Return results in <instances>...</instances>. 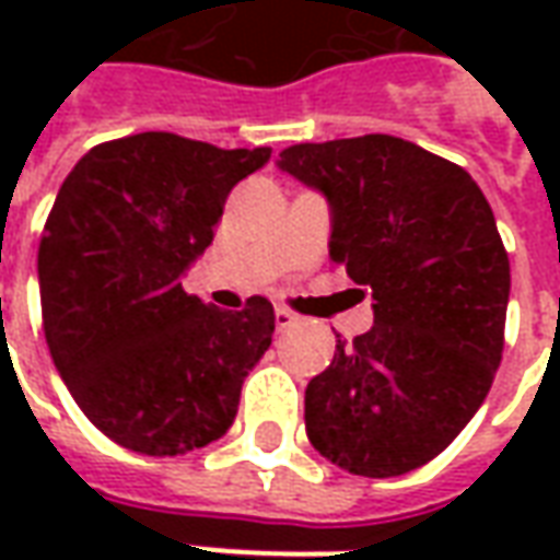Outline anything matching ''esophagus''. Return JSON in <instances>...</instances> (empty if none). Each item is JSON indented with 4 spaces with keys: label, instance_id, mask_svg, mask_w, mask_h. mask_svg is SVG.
I'll use <instances>...</instances> for the list:
<instances>
[{
    "label": "esophagus",
    "instance_id": "1",
    "mask_svg": "<svg viewBox=\"0 0 560 560\" xmlns=\"http://www.w3.org/2000/svg\"><path fill=\"white\" fill-rule=\"evenodd\" d=\"M296 320H300V317L293 315L291 308H284V305H276V327L288 329V327H293Z\"/></svg>",
    "mask_w": 560,
    "mask_h": 560
}]
</instances>
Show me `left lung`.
Segmentation results:
<instances>
[{"label": "left lung", "instance_id": "left-lung-1", "mask_svg": "<svg viewBox=\"0 0 560 560\" xmlns=\"http://www.w3.org/2000/svg\"><path fill=\"white\" fill-rule=\"evenodd\" d=\"M279 167L329 203V257L375 324L305 387V432L360 477H399L453 444L504 351L510 260L480 185L389 135L296 143Z\"/></svg>", "mask_w": 560, "mask_h": 560}]
</instances>
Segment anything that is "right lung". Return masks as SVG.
Masks as SVG:
<instances>
[{"instance_id":"add662e5","label":"right lung","mask_w":560,"mask_h":560,"mask_svg":"<svg viewBox=\"0 0 560 560\" xmlns=\"http://www.w3.org/2000/svg\"><path fill=\"white\" fill-rule=\"evenodd\" d=\"M269 155L143 131L90 149L59 188L38 245L44 336L80 411L119 446L183 456L231 429L272 345V303L221 312L183 276Z\"/></svg>"}]
</instances>
